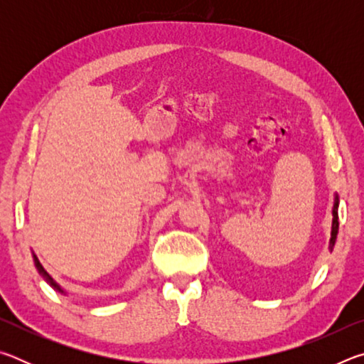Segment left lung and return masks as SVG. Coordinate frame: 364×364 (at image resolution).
<instances>
[{"label":"left lung","mask_w":364,"mask_h":364,"mask_svg":"<svg viewBox=\"0 0 364 364\" xmlns=\"http://www.w3.org/2000/svg\"><path fill=\"white\" fill-rule=\"evenodd\" d=\"M337 199H336V204H334V210H332V231H331V242H329V247L332 249L336 244V239H337V232H338V213H337Z\"/></svg>","instance_id":"left-lung-1"}]
</instances>
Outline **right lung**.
Wrapping results in <instances>:
<instances>
[{
	"label": "right lung",
	"instance_id": "right-lung-1",
	"mask_svg": "<svg viewBox=\"0 0 364 364\" xmlns=\"http://www.w3.org/2000/svg\"><path fill=\"white\" fill-rule=\"evenodd\" d=\"M35 258V264H36V268H38V271H40V273H41V276H43V278H45L48 282H49V284H51L53 287H56L58 289V291H63V289H60L58 284H56V282H54L53 279H51V276H49L48 273H46V271L45 269H43V267H41V264H40V262H38V258H36V257H33ZM64 292V291H63Z\"/></svg>",
	"mask_w": 364,
	"mask_h": 364
}]
</instances>
